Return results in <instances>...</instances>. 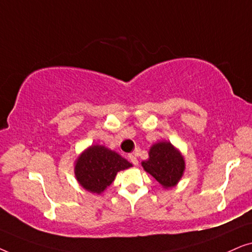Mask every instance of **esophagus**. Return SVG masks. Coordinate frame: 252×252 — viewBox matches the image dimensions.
<instances>
[{
  "mask_svg": "<svg viewBox=\"0 0 252 252\" xmlns=\"http://www.w3.org/2000/svg\"><path fill=\"white\" fill-rule=\"evenodd\" d=\"M128 159L130 160V163H132L133 165H135V166H136V165H137V164H139V160H137V158H136L135 156H134V155H133V154H130V155H128Z\"/></svg>",
  "mask_w": 252,
  "mask_h": 252,
  "instance_id": "1",
  "label": "esophagus"
}]
</instances>
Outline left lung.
<instances>
[{
	"instance_id": "8db88e82",
	"label": "left lung",
	"mask_w": 252,
	"mask_h": 252,
	"mask_svg": "<svg viewBox=\"0 0 252 252\" xmlns=\"http://www.w3.org/2000/svg\"><path fill=\"white\" fill-rule=\"evenodd\" d=\"M142 166L164 188H171L181 179L185 160L181 154L170 142L165 141L151 147L149 158L142 161Z\"/></svg>"
}]
</instances>
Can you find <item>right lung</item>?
Wrapping results in <instances>:
<instances>
[{
    "mask_svg": "<svg viewBox=\"0 0 252 252\" xmlns=\"http://www.w3.org/2000/svg\"><path fill=\"white\" fill-rule=\"evenodd\" d=\"M132 166L129 161L103 146H92L75 161L74 173L86 190L99 194L112 184L117 172Z\"/></svg>",
    "mask_w": 252,
    "mask_h": 252,
    "instance_id": "add662e5",
    "label": "right lung"
}]
</instances>
